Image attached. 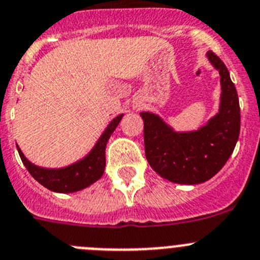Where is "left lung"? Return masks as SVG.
<instances>
[{"label": "left lung", "mask_w": 260, "mask_h": 260, "mask_svg": "<svg viewBox=\"0 0 260 260\" xmlns=\"http://www.w3.org/2000/svg\"><path fill=\"white\" fill-rule=\"evenodd\" d=\"M208 59L219 72V113L193 132H174L152 113L144 119L145 155L159 176L174 183L198 185L218 173L234 152L240 135V105L229 69L213 51Z\"/></svg>", "instance_id": "left-lung-1"}]
</instances>
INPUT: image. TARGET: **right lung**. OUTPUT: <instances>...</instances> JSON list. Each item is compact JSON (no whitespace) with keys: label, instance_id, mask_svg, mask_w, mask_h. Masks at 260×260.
Wrapping results in <instances>:
<instances>
[{"label":"right lung","instance_id":"1","mask_svg":"<svg viewBox=\"0 0 260 260\" xmlns=\"http://www.w3.org/2000/svg\"><path fill=\"white\" fill-rule=\"evenodd\" d=\"M123 114L114 118L105 129V132L99 138L97 144L92 149V151L84 159L79 160L77 163L61 169H46L31 164L21 150L18 147V152L25 168L28 169L31 177L41 185L45 186L53 192H75L88 187L97 179H100L105 171V147L110 136L115 131L116 125L122 120Z\"/></svg>","mask_w":260,"mask_h":260}]
</instances>
